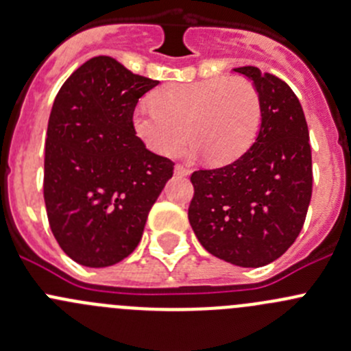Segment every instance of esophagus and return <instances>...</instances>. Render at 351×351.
<instances>
[{
  "label": "esophagus",
  "mask_w": 351,
  "mask_h": 351,
  "mask_svg": "<svg viewBox=\"0 0 351 351\" xmlns=\"http://www.w3.org/2000/svg\"><path fill=\"white\" fill-rule=\"evenodd\" d=\"M175 175L178 176H189L190 175V169L185 168L183 165H176L175 166Z\"/></svg>",
  "instance_id": "esophagus-1"
}]
</instances>
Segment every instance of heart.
<instances>
[{"label": "heart", "instance_id": "1", "mask_svg": "<svg viewBox=\"0 0 351 351\" xmlns=\"http://www.w3.org/2000/svg\"><path fill=\"white\" fill-rule=\"evenodd\" d=\"M153 107L134 110L132 125L147 147L171 156L189 137L192 154L226 165L246 153L261 120L258 91L244 77H208L169 83L151 95Z\"/></svg>", "mask_w": 351, "mask_h": 351}]
</instances>
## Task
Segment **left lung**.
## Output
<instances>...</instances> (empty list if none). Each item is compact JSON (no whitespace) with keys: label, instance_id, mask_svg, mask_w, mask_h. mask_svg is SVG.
<instances>
[{"label":"left lung","instance_id":"obj_1","mask_svg":"<svg viewBox=\"0 0 351 351\" xmlns=\"http://www.w3.org/2000/svg\"><path fill=\"white\" fill-rule=\"evenodd\" d=\"M234 71L256 88L260 132L231 165L192 173L189 221L208 253L256 268L280 258L299 236L313 195V158L306 117L289 84L254 66Z\"/></svg>","mask_w":351,"mask_h":351}]
</instances>
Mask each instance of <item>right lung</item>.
Listing matches in <instances>:
<instances>
[{"instance_id":"obj_1","label":"right lung","mask_w":351,"mask_h":351,"mask_svg":"<svg viewBox=\"0 0 351 351\" xmlns=\"http://www.w3.org/2000/svg\"><path fill=\"white\" fill-rule=\"evenodd\" d=\"M159 81L98 56L66 80L52 105L44 200L56 241L76 263L115 265L143 238L175 162L136 136L137 101Z\"/></svg>"}]
</instances>
